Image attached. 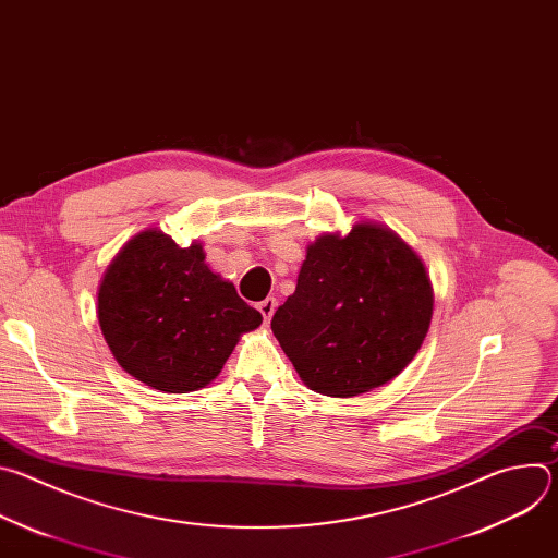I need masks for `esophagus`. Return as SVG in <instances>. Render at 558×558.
<instances>
[{
    "mask_svg": "<svg viewBox=\"0 0 558 558\" xmlns=\"http://www.w3.org/2000/svg\"><path fill=\"white\" fill-rule=\"evenodd\" d=\"M276 306H278V302H276V298H267V300H263V302H258V311L263 313V317H265V323H269L271 320V315H274V311H276Z\"/></svg>",
    "mask_w": 558,
    "mask_h": 558,
    "instance_id": "obj_1",
    "label": "esophagus"
}]
</instances>
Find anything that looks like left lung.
I'll use <instances>...</instances> for the list:
<instances>
[{"instance_id": "1", "label": "left lung", "mask_w": 558, "mask_h": 558, "mask_svg": "<svg viewBox=\"0 0 558 558\" xmlns=\"http://www.w3.org/2000/svg\"><path fill=\"white\" fill-rule=\"evenodd\" d=\"M430 315L422 260L390 229L362 222L306 250L295 293L274 313L271 331L308 388L353 397L411 364Z\"/></svg>"}]
</instances>
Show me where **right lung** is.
<instances>
[{
	"label": "right lung",
	"instance_id": "right-lung-1",
	"mask_svg": "<svg viewBox=\"0 0 558 558\" xmlns=\"http://www.w3.org/2000/svg\"><path fill=\"white\" fill-rule=\"evenodd\" d=\"M263 315L211 274L201 245L179 247L163 231L134 235L99 287V325L117 362L166 392L207 386L241 333Z\"/></svg>",
	"mask_w": 558,
	"mask_h": 558
}]
</instances>
